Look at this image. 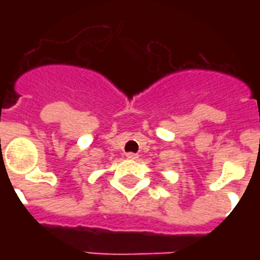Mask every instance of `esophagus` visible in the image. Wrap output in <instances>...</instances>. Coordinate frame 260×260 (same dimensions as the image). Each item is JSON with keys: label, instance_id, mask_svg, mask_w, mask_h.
<instances>
[{"label": "esophagus", "instance_id": "obj_1", "mask_svg": "<svg viewBox=\"0 0 260 260\" xmlns=\"http://www.w3.org/2000/svg\"><path fill=\"white\" fill-rule=\"evenodd\" d=\"M139 157L136 153H126V158H129V160H136V158Z\"/></svg>", "mask_w": 260, "mask_h": 260}]
</instances>
